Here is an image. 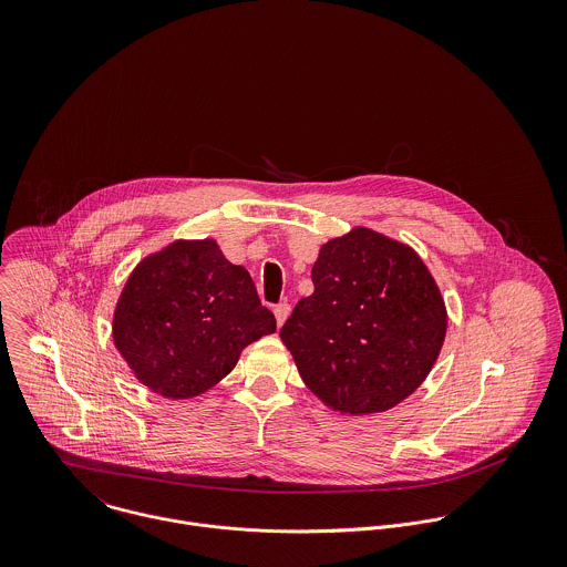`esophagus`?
<instances>
[{
  "label": "esophagus",
  "mask_w": 567,
  "mask_h": 567,
  "mask_svg": "<svg viewBox=\"0 0 567 567\" xmlns=\"http://www.w3.org/2000/svg\"><path fill=\"white\" fill-rule=\"evenodd\" d=\"M275 319H277V324L281 327V324L286 323V319L290 317V306L288 303H279V306H275Z\"/></svg>",
  "instance_id": "obj_1"
}]
</instances>
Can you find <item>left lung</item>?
Here are the masks:
<instances>
[{"instance_id": "obj_1", "label": "left lung", "mask_w": 567, "mask_h": 567, "mask_svg": "<svg viewBox=\"0 0 567 567\" xmlns=\"http://www.w3.org/2000/svg\"><path fill=\"white\" fill-rule=\"evenodd\" d=\"M315 292L279 336L306 386L340 414H378L430 375L447 333L436 279L410 244L353 227L319 248Z\"/></svg>"}]
</instances>
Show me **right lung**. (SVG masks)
<instances>
[{"label": "right lung", "instance_id": "1", "mask_svg": "<svg viewBox=\"0 0 567 567\" xmlns=\"http://www.w3.org/2000/svg\"><path fill=\"white\" fill-rule=\"evenodd\" d=\"M244 266L214 238L172 240L128 275L113 310V344L131 373L165 400L214 389L244 347L275 333Z\"/></svg>", "mask_w": 567, "mask_h": 567}]
</instances>
